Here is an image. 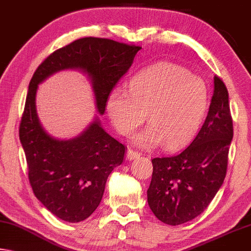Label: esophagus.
<instances>
[{
	"label": "esophagus",
	"mask_w": 251,
	"mask_h": 251,
	"mask_svg": "<svg viewBox=\"0 0 251 251\" xmlns=\"http://www.w3.org/2000/svg\"><path fill=\"white\" fill-rule=\"evenodd\" d=\"M140 157V153L138 151H134L132 149H128V151H126V159L128 160H133V159H137V158Z\"/></svg>",
	"instance_id": "34e87169"
}]
</instances>
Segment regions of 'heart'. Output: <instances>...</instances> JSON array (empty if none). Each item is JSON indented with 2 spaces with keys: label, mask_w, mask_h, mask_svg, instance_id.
<instances>
[{
  "label": "heart",
  "mask_w": 251,
  "mask_h": 251,
  "mask_svg": "<svg viewBox=\"0 0 251 251\" xmlns=\"http://www.w3.org/2000/svg\"><path fill=\"white\" fill-rule=\"evenodd\" d=\"M210 90L205 80L180 65L159 63L137 73L130 90L114 87L105 110L115 130L130 136L146 120L150 125L133 137V142L150 147L163 142L167 149L191 140L209 109Z\"/></svg>",
  "instance_id": "obj_1"
}]
</instances>
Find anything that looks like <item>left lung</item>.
<instances>
[{
  "mask_svg": "<svg viewBox=\"0 0 251 251\" xmlns=\"http://www.w3.org/2000/svg\"><path fill=\"white\" fill-rule=\"evenodd\" d=\"M232 137L228 90L214 76L209 113L190 146L172 157L151 160L147 198L158 220L178 226L206 209L225 180Z\"/></svg>",
  "mask_w": 251,
  "mask_h": 251,
  "instance_id": "obj_1",
  "label": "left lung"
}]
</instances>
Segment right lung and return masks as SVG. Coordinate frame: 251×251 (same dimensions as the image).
<instances>
[{
	"instance_id": "add662e5",
	"label": "right lung",
	"mask_w": 251,
	"mask_h": 251,
	"mask_svg": "<svg viewBox=\"0 0 251 251\" xmlns=\"http://www.w3.org/2000/svg\"><path fill=\"white\" fill-rule=\"evenodd\" d=\"M139 50L111 39L82 38L52 52L30 80L19 130L30 185L46 209L64 221L80 222L98 209L107 177L123 163L126 148L105 132L98 115L78 136L52 137L38 117V87L58 72H82L91 82L96 111L103 115L107 95Z\"/></svg>"
}]
</instances>
